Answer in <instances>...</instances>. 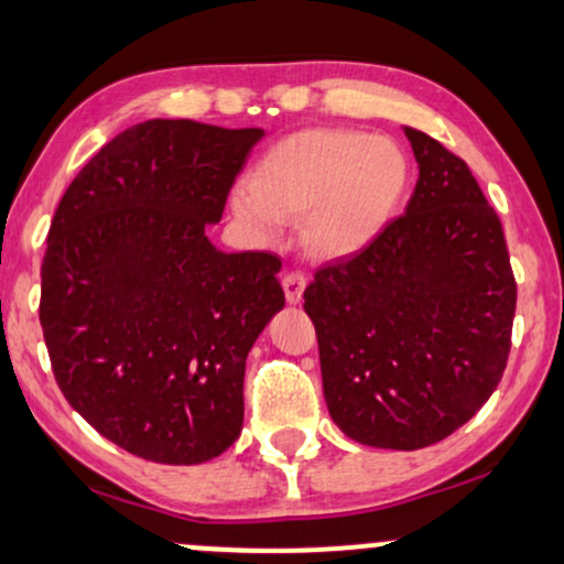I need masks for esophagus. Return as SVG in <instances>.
<instances>
[{"label": "esophagus", "mask_w": 564, "mask_h": 564, "mask_svg": "<svg viewBox=\"0 0 564 564\" xmlns=\"http://www.w3.org/2000/svg\"><path fill=\"white\" fill-rule=\"evenodd\" d=\"M281 283H283V291H286L289 304L302 302V294L306 289V275L302 273V270H289V273H283Z\"/></svg>", "instance_id": "1"}]
</instances>
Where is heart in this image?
Masks as SVG:
<instances>
[{"label":"heart","instance_id":"obj_1","mask_svg":"<svg viewBox=\"0 0 564 564\" xmlns=\"http://www.w3.org/2000/svg\"><path fill=\"white\" fill-rule=\"evenodd\" d=\"M409 159L393 140L354 130H304L278 140L234 192V213L273 237L304 220L312 252L340 258L369 245L409 189Z\"/></svg>","mask_w":564,"mask_h":564}]
</instances>
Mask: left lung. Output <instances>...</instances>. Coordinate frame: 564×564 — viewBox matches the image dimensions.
Segmentation results:
<instances>
[{
  "label": "left lung",
  "instance_id": "obj_1",
  "mask_svg": "<svg viewBox=\"0 0 564 564\" xmlns=\"http://www.w3.org/2000/svg\"><path fill=\"white\" fill-rule=\"evenodd\" d=\"M403 132L419 163L405 213L304 291L333 422L388 451L434 445L489 401L518 291L502 224L466 161Z\"/></svg>",
  "mask_w": 564,
  "mask_h": 564
}]
</instances>
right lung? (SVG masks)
<instances>
[{
  "instance_id": "obj_1",
  "label": "right lung",
  "mask_w": 564,
  "mask_h": 564,
  "mask_svg": "<svg viewBox=\"0 0 564 564\" xmlns=\"http://www.w3.org/2000/svg\"><path fill=\"white\" fill-rule=\"evenodd\" d=\"M258 127L148 119L85 163L48 229L41 306L67 403L138 458L195 466L234 445L245 365L283 310L270 252H220L208 226Z\"/></svg>"
}]
</instances>
